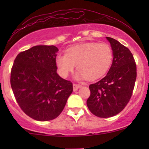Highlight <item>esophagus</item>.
Listing matches in <instances>:
<instances>
[{
  "instance_id": "obj_1",
  "label": "esophagus",
  "mask_w": 149,
  "mask_h": 149,
  "mask_svg": "<svg viewBox=\"0 0 149 149\" xmlns=\"http://www.w3.org/2000/svg\"><path fill=\"white\" fill-rule=\"evenodd\" d=\"M80 87H81V85H78V84H73V91H77L78 90V88H80Z\"/></svg>"
}]
</instances>
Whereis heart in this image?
<instances>
[{"instance_id":"b5f03b06","label":"heart","mask_w":149,"mask_h":149,"mask_svg":"<svg viewBox=\"0 0 149 149\" xmlns=\"http://www.w3.org/2000/svg\"><path fill=\"white\" fill-rule=\"evenodd\" d=\"M113 54L107 43L88 42L70 47L66 54L60 53L56 57L59 74L66 78L75 67L78 70L76 80L98 79L109 71L111 66Z\"/></svg>"}]
</instances>
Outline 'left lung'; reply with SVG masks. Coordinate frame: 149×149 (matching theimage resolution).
Segmentation results:
<instances>
[{
    "instance_id": "8db88e82",
    "label": "left lung",
    "mask_w": 149,
    "mask_h": 149,
    "mask_svg": "<svg viewBox=\"0 0 149 149\" xmlns=\"http://www.w3.org/2000/svg\"><path fill=\"white\" fill-rule=\"evenodd\" d=\"M113 58L107 76L89 86L90 96L87 106L97 117L117 115L125 107L132 94L136 78V64L130 49L118 40L106 37Z\"/></svg>"
}]
</instances>
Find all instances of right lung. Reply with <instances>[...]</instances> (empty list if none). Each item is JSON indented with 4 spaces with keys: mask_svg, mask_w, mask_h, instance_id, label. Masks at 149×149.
<instances>
[{
    "mask_svg": "<svg viewBox=\"0 0 149 149\" xmlns=\"http://www.w3.org/2000/svg\"><path fill=\"white\" fill-rule=\"evenodd\" d=\"M58 51L54 45L34 46L18 54L12 68L10 84L15 99L36 120L56 118L73 92L72 83L57 73Z\"/></svg>",
    "mask_w": 149,
    "mask_h": 149,
    "instance_id": "right-lung-1",
    "label": "right lung"
}]
</instances>
